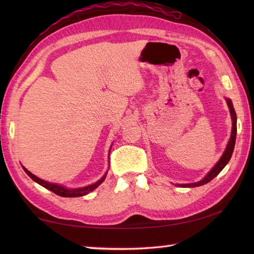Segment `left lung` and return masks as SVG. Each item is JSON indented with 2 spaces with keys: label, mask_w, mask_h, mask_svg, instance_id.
<instances>
[{
  "label": "left lung",
  "mask_w": 254,
  "mask_h": 254,
  "mask_svg": "<svg viewBox=\"0 0 254 254\" xmlns=\"http://www.w3.org/2000/svg\"><path fill=\"white\" fill-rule=\"evenodd\" d=\"M226 101H227V105L229 107V111H230V116H231V120H233V128H231V135H230V138H229V142L227 144V147H226L223 156L217 161V164L213 167L212 170H210L208 174L203 178L201 181L195 182V183H187V185H179V187H182V188H194V187H199V186L205 185V183H207L210 180H213L214 178L216 177L219 174V172L225 168V166L227 165L228 161L230 160L231 155H233L234 148H235V143H236L237 116H236V112H235L233 102H231V100L230 99H226Z\"/></svg>",
  "instance_id": "8db88e82"
}]
</instances>
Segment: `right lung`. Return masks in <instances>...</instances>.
<instances>
[{
  "instance_id": "right-lung-1",
  "label": "right lung",
  "mask_w": 254,
  "mask_h": 254,
  "mask_svg": "<svg viewBox=\"0 0 254 254\" xmlns=\"http://www.w3.org/2000/svg\"><path fill=\"white\" fill-rule=\"evenodd\" d=\"M25 172L27 175H28L32 180H34L35 182L39 183L40 186H42L44 188L48 189V190L52 191L53 193H56L57 195H60V196H63V197H77V196H83V195H86V194H88L89 192L94 191L95 189L100 186L102 182H104V180L106 179V176H107V172L105 174V176L101 178L100 180H98L97 182L93 183V185L90 186H87V187H84V188H78V189H66L64 188L63 186H60V185H57V183H50V182H47L45 180H41L40 178L36 177L35 175H32L30 171L27 170L25 167H23Z\"/></svg>"
}]
</instances>
